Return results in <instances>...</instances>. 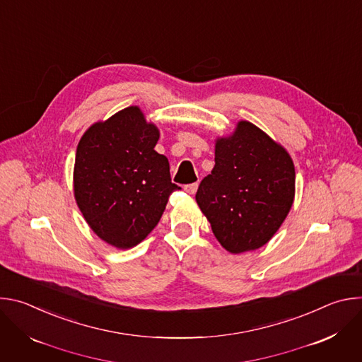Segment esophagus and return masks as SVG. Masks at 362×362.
<instances>
[{
  "instance_id": "34e87169",
  "label": "esophagus",
  "mask_w": 362,
  "mask_h": 362,
  "mask_svg": "<svg viewBox=\"0 0 362 362\" xmlns=\"http://www.w3.org/2000/svg\"><path fill=\"white\" fill-rule=\"evenodd\" d=\"M197 183H192V185H186L183 189H185V192L186 193H189V194H194L196 193V190H197Z\"/></svg>"
}]
</instances>
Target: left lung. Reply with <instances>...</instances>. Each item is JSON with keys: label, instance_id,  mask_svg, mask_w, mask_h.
Instances as JSON below:
<instances>
[{"label": "left lung", "instance_id": "1", "mask_svg": "<svg viewBox=\"0 0 362 362\" xmlns=\"http://www.w3.org/2000/svg\"><path fill=\"white\" fill-rule=\"evenodd\" d=\"M295 197V166L286 148L250 122L215 140V166L196 202L219 243L230 253L267 245Z\"/></svg>", "mask_w": 362, "mask_h": 362}]
</instances>
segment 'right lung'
Instances as JSON below:
<instances>
[{"instance_id":"obj_1","label":"right lung","mask_w":362,"mask_h":362,"mask_svg":"<svg viewBox=\"0 0 362 362\" xmlns=\"http://www.w3.org/2000/svg\"><path fill=\"white\" fill-rule=\"evenodd\" d=\"M160 132L139 106L95 122L81 136L73 190L90 229L117 249L139 245L159 223L172 183L169 160L154 150Z\"/></svg>"}]
</instances>
